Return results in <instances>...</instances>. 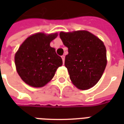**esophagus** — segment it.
<instances>
[{
    "label": "esophagus",
    "instance_id": "1",
    "mask_svg": "<svg viewBox=\"0 0 124 124\" xmlns=\"http://www.w3.org/2000/svg\"><path fill=\"white\" fill-rule=\"evenodd\" d=\"M62 61H63V63H64L65 56H62Z\"/></svg>",
    "mask_w": 124,
    "mask_h": 124
}]
</instances>
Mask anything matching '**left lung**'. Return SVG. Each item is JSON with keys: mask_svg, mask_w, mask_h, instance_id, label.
Returning <instances> with one entry per match:
<instances>
[{"mask_svg": "<svg viewBox=\"0 0 124 124\" xmlns=\"http://www.w3.org/2000/svg\"><path fill=\"white\" fill-rule=\"evenodd\" d=\"M60 37L68 48L64 65L72 84L82 90L92 88L98 82L106 66L104 42L87 31L60 32Z\"/></svg>", "mask_w": 124, "mask_h": 124, "instance_id": "1", "label": "left lung"}]
</instances>
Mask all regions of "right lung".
Wrapping results in <instances>:
<instances>
[{"mask_svg":"<svg viewBox=\"0 0 124 124\" xmlns=\"http://www.w3.org/2000/svg\"><path fill=\"white\" fill-rule=\"evenodd\" d=\"M58 33L37 32L20 45L15 55L16 72L26 84L34 88L46 86L62 65L61 57L50 46Z\"/></svg>","mask_w":124,"mask_h":124,"instance_id":"1","label":"right lung"}]
</instances>
